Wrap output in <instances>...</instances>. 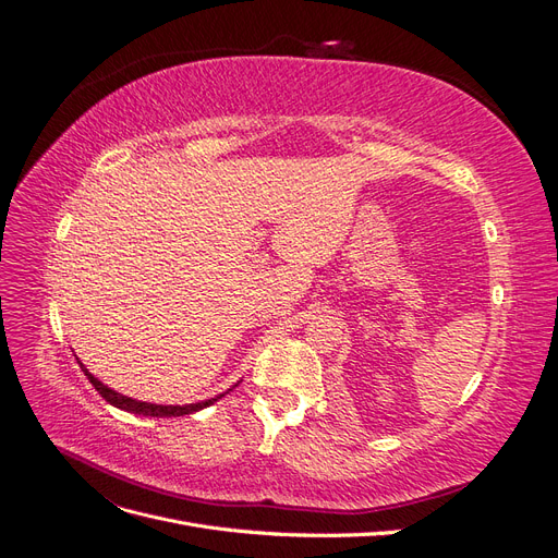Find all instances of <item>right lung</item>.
Returning a JSON list of instances; mask_svg holds the SVG:
<instances>
[{
    "label": "right lung",
    "mask_w": 558,
    "mask_h": 558,
    "mask_svg": "<svg viewBox=\"0 0 558 558\" xmlns=\"http://www.w3.org/2000/svg\"><path fill=\"white\" fill-rule=\"evenodd\" d=\"M81 369L83 373H86V377L90 379V384L95 386V391L102 396L107 402H111L113 408H118V410H125V412H132V414H144V416H183V414H193V412H197V410H202V408H209V404H214L218 398H223V396H216V398H211V400H205V402H195V404H150V402H142V400H132V398H128V396H121V393H116L113 388H109V386H105L102 381H97L86 367L81 365Z\"/></svg>",
    "instance_id": "right-lung-1"
}]
</instances>
